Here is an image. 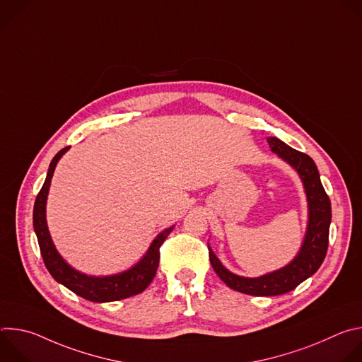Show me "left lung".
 Returning a JSON list of instances; mask_svg holds the SVG:
<instances>
[{
    "label": "left lung",
    "mask_w": 362,
    "mask_h": 362,
    "mask_svg": "<svg viewBox=\"0 0 362 362\" xmlns=\"http://www.w3.org/2000/svg\"><path fill=\"white\" fill-rule=\"evenodd\" d=\"M274 153L291 165L299 175L308 202V225L299 252L284 268L257 278L239 276L226 269L218 259L209 243V259L218 276L230 288L253 296H275L295 289L300 282L313 276L322 265L331 225V202L321 183L315 162L278 137H268Z\"/></svg>",
    "instance_id": "1"
}]
</instances>
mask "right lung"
<instances>
[{
	"instance_id": "obj_1",
	"label": "right lung",
	"mask_w": 362,
	"mask_h": 362,
	"mask_svg": "<svg viewBox=\"0 0 362 362\" xmlns=\"http://www.w3.org/2000/svg\"><path fill=\"white\" fill-rule=\"evenodd\" d=\"M70 147H64L60 150L54 159L51 160L45 182L37 194L35 203H34V212H33V225L34 232L38 239L42 261L45 264V268L51 274L59 284L64 285L70 291H73L76 295L91 300V302H113L130 298L133 295H137L143 292L150 282L153 281L154 275H156L159 259H160V246L165 242V239L169 236V233L173 230L175 225L160 232L154 240L150 243L147 252L143 255L141 259L133 265L130 269L123 271L116 275H107V276H93L86 275L73 267H70L63 256L56 249L53 239L48 232L47 219H45V204H47V196L51 185V179H53L54 169L59 163V160L63 158V154Z\"/></svg>"
}]
</instances>
